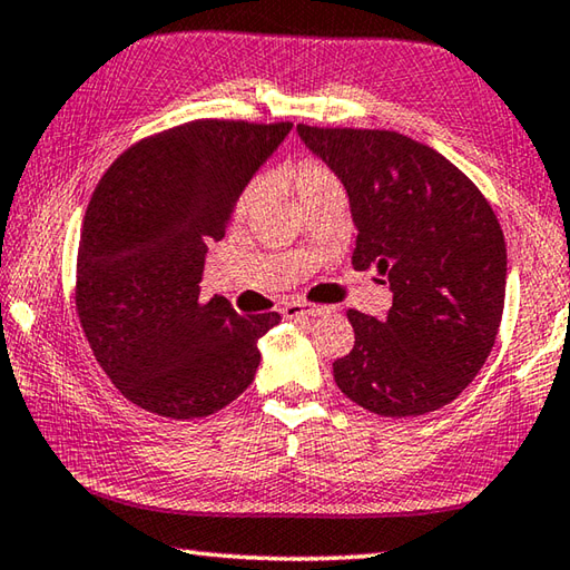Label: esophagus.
Masks as SVG:
<instances>
[{"mask_svg": "<svg viewBox=\"0 0 570 570\" xmlns=\"http://www.w3.org/2000/svg\"><path fill=\"white\" fill-rule=\"evenodd\" d=\"M324 312H326L324 306L298 304V302H294V304H286V306L282 308V314H284L286 318H296V316H318V314H324Z\"/></svg>", "mask_w": 570, "mask_h": 570, "instance_id": "obj_1", "label": "esophagus"}]
</instances>
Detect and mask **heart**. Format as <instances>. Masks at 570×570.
I'll return each mask as SVG.
<instances>
[{"mask_svg":"<svg viewBox=\"0 0 570 570\" xmlns=\"http://www.w3.org/2000/svg\"><path fill=\"white\" fill-rule=\"evenodd\" d=\"M292 181H294V189L304 206L314 204L316 199H321V196L344 194L341 191V181L336 177V171L331 169L326 161L314 159V157H306L296 164V167L292 169ZM258 191H262V184L258 181H252L249 186H246L242 194V202H239L242 212L252 209L254 202L258 199Z\"/></svg>","mask_w":570,"mask_h":570,"instance_id":"b5f03b06","label":"heart"}]
</instances>
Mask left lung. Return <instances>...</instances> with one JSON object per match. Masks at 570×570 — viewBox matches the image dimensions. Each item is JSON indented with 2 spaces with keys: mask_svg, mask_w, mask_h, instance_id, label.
Here are the masks:
<instances>
[{
  "mask_svg": "<svg viewBox=\"0 0 570 570\" xmlns=\"http://www.w3.org/2000/svg\"><path fill=\"white\" fill-rule=\"evenodd\" d=\"M346 186L356 272L389 278V316L348 308L354 348L334 361L341 393L371 413L446 406L489 358L505 298V242L491 204L436 149L386 129L298 124Z\"/></svg>",
  "mask_w": 570,
  "mask_h": 570,
  "instance_id": "1",
  "label": "left lung"
}]
</instances>
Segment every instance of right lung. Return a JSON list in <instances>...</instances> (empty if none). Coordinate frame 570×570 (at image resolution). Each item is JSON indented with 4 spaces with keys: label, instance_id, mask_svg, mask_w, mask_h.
I'll return each mask as SVG.
<instances>
[{
    "label": "right lung",
    "instance_id": "1",
    "mask_svg": "<svg viewBox=\"0 0 570 570\" xmlns=\"http://www.w3.org/2000/svg\"><path fill=\"white\" fill-rule=\"evenodd\" d=\"M288 131L292 121H186L129 147L91 194L77 314L99 366L139 409L202 419L254 381L256 341L282 316H239L224 296L202 302L199 282L206 246Z\"/></svg>",
    "mask_w": 570,
    "mask_h": 570
}]
</instances>
